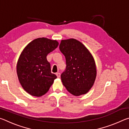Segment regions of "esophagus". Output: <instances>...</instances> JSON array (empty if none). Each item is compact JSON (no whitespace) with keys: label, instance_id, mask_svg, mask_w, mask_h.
Listing matches in <instances>:
<instances>
[{"label":"esophagus","instance_id":"obj_1","mask_svg":"<svg viewBox=\"0 0 129 129\" xmlns=\"http://www.w3.org/2000/svg\"><path fill=\"white\" fill-rule=\"evenodd\" d=\"M56 76L57 77V78H60V73H56Z\"/></svg>","mask_w":129,"mask_h":129}]
</instances>
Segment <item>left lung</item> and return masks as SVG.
Wrapping results in <instances>:
<instances>
[{"mask_svg":"<svg viewBox=\"0 0 129 129\" xmlns=\"http://www.w3.org/2000/svg\"><path fill=\"white\" fill-rule=\"evenodd\" d=\"M59 48L67 67L61 75L62 84L75 96L85 94L93 86L97 76L94 59L87 48L75 39L61 41Z\"/></svg>","mask_w":129,"mask_h":129,"instance_id":"8db88e82","label":"left lung"}]
</instances>
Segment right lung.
Instances as JSON below:
<instances>
[{
    "mask_svg": "<svg viewBox=\"0 0 129 129\" xmlns=\"http://www.w3.org/2000/svg\"><path fill=\"white\" fill-rule=\"evenodd\" d=\"M58 45L56 40L40 38L30 42L21 53L17 62V75L21 86L30 95L45 94L57 78L51 73L47 56Z\"/></svg>",
    "mask_w": 129,
    "mask_h": 129,
    "instance_id": "1",
    "label": "right lung"
}]
</instances>
